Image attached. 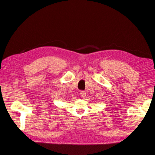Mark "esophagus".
<instances>
[{"mask_svg":"<svg viewBox=\"0 0 155 155\" xmlns=\"http://www.w3.org/2000/svg\"><path fill=\"white\" fill-rule=\"evenodd\" d=\"M80 95L82 97V98H85V97H86V92L85 91H81Z\"/></svg>","mask_w":155,"mask_h":155,"instance_id":"34e87169","label":"esophagus"}]
</instances>
